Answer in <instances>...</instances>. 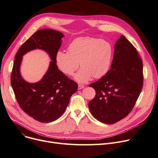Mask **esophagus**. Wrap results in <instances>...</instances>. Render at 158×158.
<instances>
[{"label": "esophagus", "instance_id": "1", "mask_svg": "<svg viewBox=\"0 0 158 158\" xmlns=\"http://www.w3.org/2000/svg\"><path fill=\"white\" fill-rule=\"evenodd\" d=\"M83 88H85V86H84V85H81V84L78 85V89H82Z\"/></svg>", "mask_w": 158, "mask_h": 158}]
</instances>
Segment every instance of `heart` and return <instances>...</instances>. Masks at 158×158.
I'll return each mask as SVG.
<instances>
[{
  "instance_id": "1",
  "label": "heart",
  "mask_w": 158,
  "mask_h": 158,
  "mask_svg": "<svg viewBox=\"0 0 158 158\" xmlns=\"http://www.w3.org/2000/svg\"><path fill=\"white\" fill-rule=\"evenodd\" d=\"M68 52L59 51L55 56L58 69L66 76H72L78 66L81 68L74 76L80 83L103 77L110 70L113 48L110 41L91 37L73 40L67 48Z\"/></svg>"
}]
</instances>
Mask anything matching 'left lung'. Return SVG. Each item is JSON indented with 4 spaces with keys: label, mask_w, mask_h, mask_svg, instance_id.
<instances>
[{
    "label": "left lung",
    "mask_w": 158,
    "mask_h": 158,
    "mask_svg": "<svg viewBox=\"0 0 158 158\" xmlns=\"http://www.w3.org/2000/svg\"><path fill=\"white\" fill-rule=\"evenodd\" d=\"M143 64L135 47L122 35L114 45L110 70L89 85L96 95L88 103L97 120L112 124L131 112L143 86Z\"/></svg>",
    "instance_id": "left-lung-1"
}]
</instances>
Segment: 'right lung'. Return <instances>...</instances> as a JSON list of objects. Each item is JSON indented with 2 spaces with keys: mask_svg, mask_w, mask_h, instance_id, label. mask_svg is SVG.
Here are the masks:
<instances>
[{
  "mask_svg": "<svg viewBox=\"0 0 158 158\" xmlns=\"http://www.w3.org/2000/svg\"><path fill=\"white\" fill-rule=\"evenodd\" d=\"M63 33L44 29L34 33L19 48L15 56L11 84L22 110L35 120L43 123L59 118L69 105L78 85L58 69L55 56L60 49ZM35 49L45 51L51 58L49 69L42 79L35 84L25 81L20 74L23 56Z\"/></svg>",
  "mask_w": 158,
  "mask_h": 158,
  "instance_id": "add662e5",
  "label": "right lung"
}]
</instances>
